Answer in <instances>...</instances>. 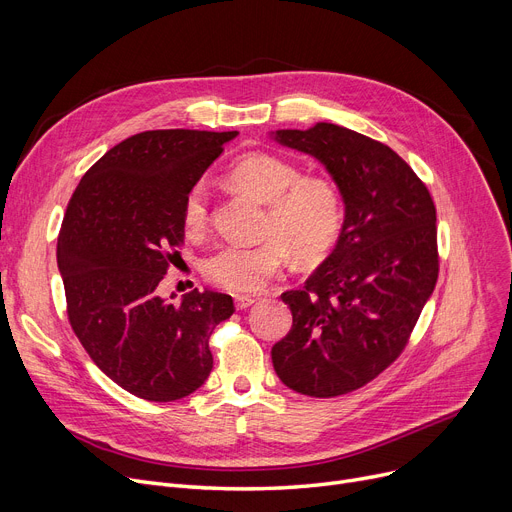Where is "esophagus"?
<instances>
[{
    "instance_id": "obj_1",
    "label": "esophagus",
    "mask_w": 512,
    "mask_h": 512,
    "mask_svg": "<svg viewBox=\"0 0 512 512\" xmlns=\"http://www.w3.org/2000/svg\"><path fill=\"white\" fill-rule=\"evenodd\" d=\"M255 303V297H249V294H238V297L234 299V305L236 309H247Z\"/></svg>"
}]
</instances>
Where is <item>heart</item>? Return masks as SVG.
Segmentation results:
<instances>
[{
	"instance_id": "1",
	"label": "heart",
	"mask_w": 512,
	"mask_h": 512,
	"mask_svg": "<svg viewBox=\"0 0 512 512\" xmlns=\"http://www.w3.org/2000/svg\"><path fill=\"white\" fill-rule=\"evenodd\" d=\"M228 178L255 199L270 203L257 245H222L203 263L205 278L232 292H255L286 265L290 251L301 261L326 257L344 226L340 188L326 176L301 170L274 153H249L230 166ZM182 222L191 234L209 222V193L197 182L184 197Z\"/></svg>"
}]
</instances>
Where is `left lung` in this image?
<instances>
[{"instance_id": "8db88e82", "label": "left lung", "mask_w": 512, "mask_h": 512, "mask_svg": "<svg viewBox=\"0 0 512 512\" xmlns=\"http://www.w3.org/2000/svg\"><path fill=\"white\" fill-rule=\"evenodd\" d=\"M276 141L317 157L344 201L336 249L282 301L290 332L274 344L282 384L315 398L363 388L411 338L438 282L436 205L388 145L344 126L278 130Z\"/></svg>"}]
</instances>
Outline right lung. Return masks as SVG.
Masks as SVG:
<instances>
[{
    "mask_svg": "<svg viewBox=\"0 0 512 512\" xmlns=\"http://www.w3.org/2000/svg\"><path fill=\"white\" fill-rule=\"evenodd\" d=\"M236 134H134L95 161L68 203L58 267L70 326L107 378L139 398L172 402L201 388L209 336L234 313L228 294L195 288L170 303L159 282L180 255L188 188Z\"/></svg>",
    "mask_w": 512,
    "mask_h": 512,
    "instance_id": "add662e5",
    "label": "right lung"
}]
</instances>
